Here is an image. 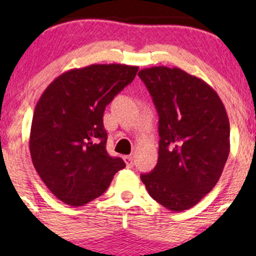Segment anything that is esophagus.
Wrapping results in <instances>:
<instances>
[{"instance_id":"esophagus-1","label":"esophagus","mask_w":256,"mask_h":256,"mask_svg":"<svg viewBox=\"0 0 256 256\" xmlns=\"http://www.w3.org/2000/svg\"><path fill=\"white\" fill-rule=\"evenodd\" d=\"M124 161H125L126 166H128V167L134 166V157L132 156H124Z\"/></svg>"}]
</instances>
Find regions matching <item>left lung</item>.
I'll return each mask as SVG.
<instances>
[{
    "label": "left lung",
    "instance_id": "left-lung-1",
    "mask_svg": "<svg viewBox=\"0 0 256 256\" xmlns=\"http://www.w3.org/2000/svg\"><path fill=\"white\" fill-rule=\"evenodd\" d=\"M158 112V161L141 174L148 194L172 212L197 204L222 176L230 151L226 108L204 80L180 68L138 72Z\"/></svg>",
    "mask_w": 256,
    "mask_h": 256
}]
</instances>
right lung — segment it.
Listing matches in <instances>:
<instances>
[{
    "mask_svg": "<svg viewBox=\"0 0 256 256\" xmlns=\"http://www.w3.org/2000/svg\"><path fill=\"white\" fill-rule=\"evenodd\" d=\"M138 66L92 64L56 78L36 105L30 135L33 166L48 190L72 207L100 197L120 157L106 152L105 106L135 79Z\"/></svg>",
    "mask_w": 256,
    "mask_h": 256,
    "instance_id": "add662e5",
    "label": "right lung"
}]
</instances>
